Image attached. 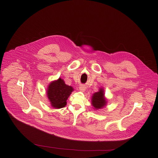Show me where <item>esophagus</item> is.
Listing matches in <instances>:
<instances>
[{
  "label": "esophagus",
  "mask_w": 158,
  "mask_h": 158,
  "mask_svg": "<svg viewBox=\"0 0 158 158\" xmlns=\"http://www.w3.org/2000/svg\"><path fill=\"white\" fill-rule=\"evenodd\" d=\"M85 89H86V88H85V86L84 85H81V86L79 87V89H80L81 91H82V92H84V91L85 90Z\"/></svg>",
  "instance_id": "obj_1"
}]
</instances>
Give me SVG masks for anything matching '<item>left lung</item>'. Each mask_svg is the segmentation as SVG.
Instances as JSON below:
<instances>
[{"label":"left lung","mask_w":158,"mask_h":158,"mask_svg":"<svg viewBox=\"0 0 158 158\" xmlns=\"http://www.w3.org/2000/svg\"><path fill=\"white\" fill-rule=\"evenodd\" d=\"M104 91L102 89H100L99 92H96L92 97V104L95 109H101L106 105V101L104 98Z\"/></svg>","instance_id":"left-lung-1"}]
</instances>
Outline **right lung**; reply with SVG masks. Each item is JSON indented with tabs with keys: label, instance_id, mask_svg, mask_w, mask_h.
<instances>
[{
	"label": "right lung",
	"instance_id": "right-lung-1",
	"mask_svg": "<svg viewBox=\"0 0 158 158\" xmlns=\"http://www.w3.org/2000/svg\"><path fill=\"white\" fill-rule=\"evenodd\" d=\"M73 90L72 86L65 85L64 81L60 78L49 85L47 97L52 106L60 109L66 105V101Z\"/></svg>",
	"mask_w": 158,
	"mask_h": 158
}]
</instances>
